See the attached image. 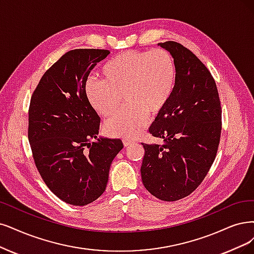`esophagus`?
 I'll return each mask as SVG.
<instances>
[{
	"label": "esophagus",
	"instance_id": "1",
	"mask_svg": "<svg viewBox=\"0 0 254 254\" xmlns=\"http://www.w3.org/2000/svg\"><path fill=\"white\" fill-rule=\"evenodd\" d=\"M122 142H124L125 146H128V145L134 143L133 140H128V139H124V140H122Z\"/></svg>",
	"mask_w": 254,
	"mask_h": 254
}]
</instances>
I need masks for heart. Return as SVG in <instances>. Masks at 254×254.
<instances>
[{
	"label": "heart",
	"instance_id": "1",
	"mask_svg": "<svg viewBox=\"0 0 254 254\" xmlns=\"http://www.w3.org/2000/svg\"><path fill=\"white\" fill-rule=\"evenodd\" d=\"M102 80L89 79L86 95L102 117L118 111L124 95L127 105L105 124L109 136L132 138L148 124V113L157 115L170 102L177 81L172 55L163 49L147 52L126 51L109 60L101 69Z\"/></svg>",
	"mask_w": 254,
	"mask_h": 254
}]
</instances>
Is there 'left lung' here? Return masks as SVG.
Returning a JSON list of instances; mask_svg holds the SVG:
<instances>
[{"label": "left lung", "instance_id": "8db88e82", "mask_svg": "<svg viewBox=\"0 0 254 254\" xmlns=\"http://www.w3.org/2000/svg\"><path fill=\"white\" fill-rule=\"evenodd\" d=\"M158 46L173 56L177 81L173 96L148 132L164 145L142 143L141 178L145 189L162 201L190 194L212 165L222 129L217 84L205 64L177 42Z\"/></svg>", "mask_w": 254, "mask_h": 254}]
</instances>
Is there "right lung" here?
Wrapping results in <instances>:
<instances>
[{
    "instance_id": "right-lung-1",
    "label": "right lung",
    "mask_w": 254,
    "mask_h": 254,
    "mask_svg": "<svg viewBox=\"0 0 254 254\" xmlns=\"http://www.w3.org/2000/svg\"><path fill=\"white\" fill-rule=\"evenodd\" d=\"M109 50L75 49L45 72L32 94L28 139L43 180L59 198L84 206L106 190L110 166L124 144L98 137L100 118L86 82ZM95 138L96 142H91Z\"/></svg>"
}]
</instances>
